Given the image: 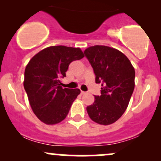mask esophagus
<instances>
[{
  "instance_id": "34e87169",
  "label": "esophagus",
  "mask_w": 161,
  "mask_h": 161,
  "mask_svg": "<svg viewBox=\"0 0 161 161\" xmlns=\"http://www.w3.org/2000/svg\"><path fill=\"white\" fill-rule=\"evenodd\" d=\"M87 92H83V91H81V94H82V95H85V94H86Z\"/></svg>"
}]
</instances>
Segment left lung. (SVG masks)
Here are the masks:
<instances>
[{
    "mask_svg": "<svg viewBox=\"0 0 161 161\" xmlns=\"http://www.w3.org/2000/svg\"><path fill=\"white\" fill-rule=\"evenodd\" d=\"M84 53L93 68L95 82L102 86L101 95L95 96L87 112L98 124H112L125 111L133 93L134 67L125 55L108 46H92Z\"/></svg>",
    "mask_w": 161,
    "mask_h": 161,
    "instance_id": "obj_1",
    "label": "left lung"
}]
</instances>
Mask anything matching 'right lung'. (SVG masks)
I'll list each match as a JSON object with an SVG mask.
<instances>
[{
  "instance_id": "add662e5",
  "label": "right lung",
  "mask_w": 161,
  "mask_h": 161,
  "mask_svg": "<svg viewBox=\"0 0 161 161\" xmlns=\"http://www.w3.org/2000/svg\"><path fill=\"white\" fill-rule=\"evenodd\" d=\"M84 57L80 48L52 46L35 55L25 69L24 88L37 117L47 125L64 120L80 94L79 88H63L70 63Z\"/></svg>"
}]
</instances>
